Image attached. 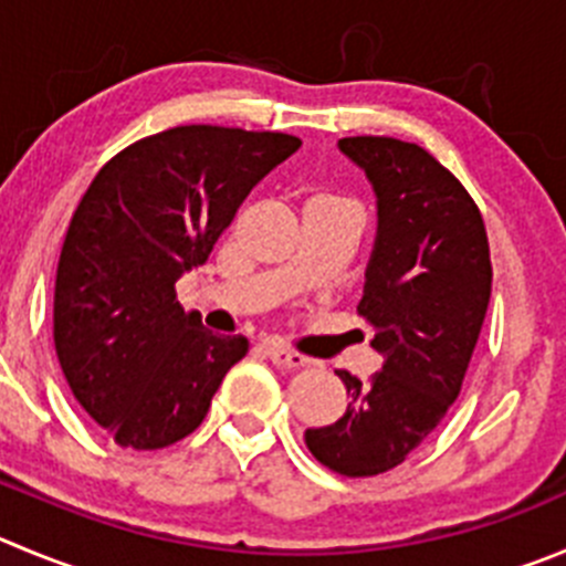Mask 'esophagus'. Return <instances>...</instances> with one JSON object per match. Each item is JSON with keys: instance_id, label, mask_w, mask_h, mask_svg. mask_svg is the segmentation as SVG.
<instances>
[{"instance_id": "34e87169", "label": "esophagus", "mask_w": 566, "mask_h": 566, "mask_svg": "<svg viewBox=\"0 0 566 566\" xmlns=\"http://www.w3.org/2000/svg\"><path fill=\"white\" fill-rule=\"evenodd\" d=\"M263 355H266L272 364H277V367H286V369H300V367H308L311 358H305V355L294 353V349L283 347V344H274V342H266L261 344Z\"/></svg>"}]
</instances>
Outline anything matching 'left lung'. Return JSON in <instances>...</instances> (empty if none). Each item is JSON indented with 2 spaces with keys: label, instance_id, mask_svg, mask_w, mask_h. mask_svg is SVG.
Segmentation results:
<instances>
[{
  "label": "left lung",
  "instance_id": "8db88e82",
  "mask_svg": "<svg viewBox=\"0 0 566 566\" xmlns=\"http://www.w3.org/2000/svg\"><path fill=\"white\" fill-rule=\"evenodd\" d=\"M378 206L358 314L384 367L369 384L338 369L349 406L305 430L319 464L347 478L395 470L459 397L492 297L483 217L467 188L417 144L342 138Z\"/></svg>",
  "mask_w": 566,
  "mask_h": 566
}]
</instances>
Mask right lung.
I'll return each instance as SVG.
<instances>
[{
	"mask_svg": "<svg viewBox=\"0 0 566 566\" xmlns=\"http://www.w3.org/2000/svg\"><path fill=\"white\" fill-rule=\"evenodd\" d=\"M303 142L188 125L107 160L80 199L55 280V349L80 406L122 448L199 428L244 336H217L175 283L211 255L247 193Z\"/></svg>",
	"mask_w": 566,
	"mask_h": 566,
	"instance_id": "1",
	"label": "right lung"
}]
</instances>
